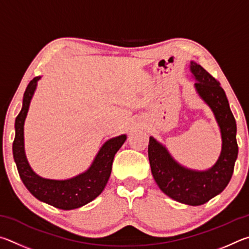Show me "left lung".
Here are the masks:
<instances>
[{
  "mask_svg": "<svg viewBox=\"0 0 249 249\" xmlns=\"http://www.w3.org/2000/svg\"><path fill=\"white\" fill-rule=\"evenodd\" d=\"M190 71L197 81L196 90L211 108L221 130L222 151L219 160L207 171L186 168L153 137H150L147 151L152 175L160 189L178 202L201 206L221 194L232 178L238 154L236 121L220 83L194 61L190 62Z\"/></svg>",
  "mask_w": 249,
  "mask_h": 249,
  "instance_id": "1",
  "label": "left lung"
}]
</instances>
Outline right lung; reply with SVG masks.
I'll return each instance as SVG.
<instances>
[{
	"label": "right lung",
	"instance_id": "obj_1",
	"mask_svg": "<svg viewBox=\"0 0 249 249\" xmlns=\"http://www.w3.org/2000/svg\"><path fill=\"white\" fill-rule=\"evenodd\" d=\"M40 76L33 78L26 89L23 107L15 120V139L13 142V156L20 179L35 198L50 206L73 210L81 208L98 197L110 177L112 160L115 154L124 144L127 136L121 134L112 138L100 147L94 162L86 172L65 180L47 179L38 176L29 166L24 147V124L27 116L30 100L36 90Z\"/></svg>",
	"mask_w": 249,
	"mask_h": 249
}]
</instances>
